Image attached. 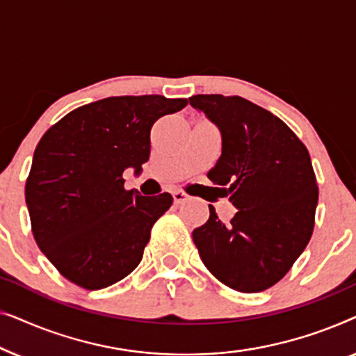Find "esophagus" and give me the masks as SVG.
<instances>
[{
    "mask_svg": "<svg viewBox=\"0 0 356 356\" xmlns=\"http://www.w3.org/2000/svg\"><path fill=\"white\" fill-rule=\"evenodd\" d=\"M172 196H173V202L175 204H183V202H186L188 199H189L188 194H184L181 191H175Z\"/></svg>",
    "mask_w": 356,
    "mask_h": 356,
    "instance_id": "1",
    "label": "esophagus"
}]
</instances>
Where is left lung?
Here are the masks:
<instances>
[{"label":"left lung","instance_id":"1","mask_svg":"<svg viewBox=\"0 0 356 356\" xmlns=\"http://www.w3.org/2000/svg\"><path fill=\"white\" fill-rule=\"evenodd\" d=\"M189 104L220 131L222 155L207 178L238 209L222 223L209 206L194 245L222 284L257 293L290 270L313 235L318 184L308 149L280 118L243 97L193 95Z\"/></svg>","mask_w":356,"mask_h":356}]
</instances>
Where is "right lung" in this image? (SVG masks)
I'll list each match as a JSON object with an SVG mask.
<instances>
[{"label":"right lung","mask_w":356,"mask_h":356,"mask_svg":"<svg viewBox=\"0 0 356 356\" xmlns=\"http://www.w3.org/2000/svg\"><path fill=\"white\" fill-rule=\"evenodd\" d=\"M186 105L162 95L108 97L72 110L43 134L26 202L38 248L72 284L100 290L139 266L173 197L126 191L123 172H143L152 124Z\"/></svg>","instance_id":"obj_1"}]
</instances>
